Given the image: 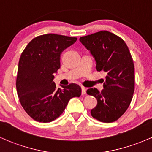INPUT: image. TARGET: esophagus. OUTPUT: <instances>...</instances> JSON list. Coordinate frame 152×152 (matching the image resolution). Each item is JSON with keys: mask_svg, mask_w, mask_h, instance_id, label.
Here are the masks:
<instances>
[{"mask_svg": "<svg viewBox=\"0 0 152 152\" xmlns=\"http://www.w3.org/2000/svg\"><path fill=\"white\" fill-rule=\"evenodd\" d=\"M86 92V89L84 86H81V94H85Z\"/></svg>", "mask_w": 152, "mask_h": 152, "instance_id": "obj_1", "label": "esophagus"}]
</instances>
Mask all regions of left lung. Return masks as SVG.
<instances>
[{
	"instance_id": "1",
	"label": "left lung",
	"mask_w": 152,
	"mask_h": 152,
	"mask_svg": "<svg viewBox=\"0 0 152 152\" xmlns=\"http://www.w3.org/2000/svg\"><path fill=\"white\" fill-rule=\"evenodd\" d=\"M79 41L94 58L96 70L107 74L101 91L96 88L86 91L97 100L91 116L103 123L114 122L127 110L134 92V65L128 46L107 31L81 37Z\"/></svg>"
}]
</instances>
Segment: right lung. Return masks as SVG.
Here are the masks:
<instances>
[{"label":"right lung","instance_id":"1","mask_svg":"<svg viewBox=\"0 0 152 152\" xmlns=\"http://www.w3.org/2000/svg\"><path fill=\"white\" fill-rule=\"evenodd\" d=\"M77 38L47 34L34 38L21 53L16 89L21 106L34 121L49 123L61 115L73 97H79L81 89L71 84L56 88L55 73L61 67V55Z\"/></svg>","mask_w":152,"mask_h":152}]
</instances>
